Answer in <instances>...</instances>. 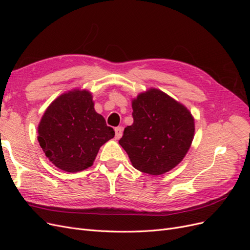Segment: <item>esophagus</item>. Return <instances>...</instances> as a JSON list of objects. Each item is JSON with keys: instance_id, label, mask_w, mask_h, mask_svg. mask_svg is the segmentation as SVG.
I'll use <instances>...</instances> for the list:
<instances>
[{"instance_id": "1", "label": "esophagus", "mask_w": 250, "mask_h": 250, "mask_svg": "<svg viewBox=\"0 0 250 250\" xmlns=\"http://www.w3.org/2000/svg\"><path fill=\"white\" fill-rule=\"evenodd\" d=\"M115 132H116V139L119 140L121 137L123 135V128L122 127H117L115 128Z\"/></svg>"}]
</instances>
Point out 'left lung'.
I'll return each mask as SVG.
<instances>
[{"label": "left lung", "instance_id": "left-lung-1", "mask_svg": "<svg viewBox=\"0 0 250 250\" xmlns=\"http://www.w3.org/2000/svg\"><path fill=\"white\" fill-rule=\"evenodd\" d=\"M133 124L119 144L133 167L150 175L167 173L184 160L195 133V121L184 104L151 87L131 101Z\"/></svg>", "mask_w": 250, "mask_h": 250}]
</instances>
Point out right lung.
I'll list each match as a JSON object with an SVG mask.
<instances>
[{"instance_id": "right-lung-1", "label": "right lung", "mask_w": 250, "mask_h": 250, "mask_svg": "<svg viewBox=\"0 0 250 250\" xmlns=\"http://www.w3.org/2000/svg\"><path fill=\"white\" fill-rule=\"evenodd\" d=\"M94 104L89 90L75 88L57 97L44 111L37 140L58 169L75 173L92 167L100 147L115 137Z\"/></svg>"}]
</instances>
